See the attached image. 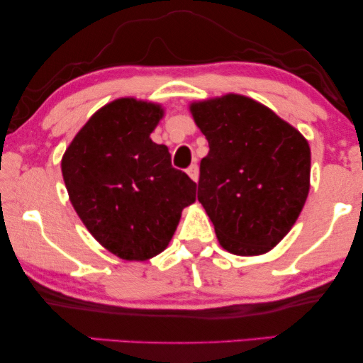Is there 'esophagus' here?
Segmentation results:
<instances>
[{"label":"esophagus","mask_w":363,"mask_h":363,"mask_svg":"<svg viewBox=\"0 0 363 363\" xmlns=\"http://www.w3.org/2000/svg\"><path fill=\"white\" fill-rule=\"evenodd\" d=\"M186 172L193 182H198V178H200V168H198L196 163H193V165L188 167Z\"/></svg>","instance_id":"obj_1"}]
</instances>
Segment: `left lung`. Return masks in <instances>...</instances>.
Masks as SVG:
<instances>
[{"label": "left lung", "instance_id": "obj_1", "mask_svg": "<svg viewBox=\"0 0 363 363\" xmlns=\"http://www.w3.org/2000/svg\"><path fill=\"white\" fill-rule=\"evenodd\" d=\"M190 111L210 145L200 163L198 201L218 241L233 255H264L304 208L309 143L271 108L238 94L193 102Z\"/></svg>", "mask_w": 363, "mask_h": 363}]
</instances>
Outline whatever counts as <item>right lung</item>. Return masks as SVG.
Segmentation results:
<instances>
[{
	"instance_id": "1",
	"label": "right lung",
	"mask_w": 363,
	"mask_h": 363,
	"mask_svg": "<svg viewBox=\"0 0 363 363\" xmlns=\"http://www.w3.org/2000/svg\"><path fill=\"white\" fill-rule=\"evenodd\" d=\"M158 104L117 99L94 113L64 153L69 200L89 233L122 259L145 261L170 242L196 183L172 167L150 133Z\"/></svg>"
}]
</instances>
